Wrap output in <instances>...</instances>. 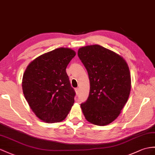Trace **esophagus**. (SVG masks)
Masks as SVG:
<instances>
[{"label": "esophagus", "instance_id": "34e87169", "mask_svg": "<svg viewBox=\"0 0 155 155\" xmlns=\"http://www.w3.org/2000/svg\"><path fill=\"white\" fill-rule=\"evenodd\" d=\"M75 92H76L78 94L80 92V88H76L75 89Z\"/></svg>", "mask_w": 155, "mask_h": 155}]
</instances>
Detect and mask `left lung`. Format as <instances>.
Returning a JSON list of instances; mask_svg holds the SVG:
<instances>
[{"mask_svg": "<svg viewBox=\"0 0 155 155\" xmlns=\"http://www.w3.org/2000/svg\"><path fill=\"white\" fill-rule=\"evenodd\" d=\"M78 54L90 82L88 99L81 104L83 114L90 123L108 125L118 118L129 98V67L122 56L99 45L82 47Z\"/></svg>", "mask_w": 155, "mask_h": 155, "instance_id": "8db88e82", "label": "left lung"}]
</instances>
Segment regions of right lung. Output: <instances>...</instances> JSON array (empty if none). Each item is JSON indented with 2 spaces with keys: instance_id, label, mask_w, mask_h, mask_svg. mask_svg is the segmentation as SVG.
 <instances>
[{
  "instance_id": "obj_1",
  "label": "right lung",
  "mask_w": 155,
  "mask_h": 155,
  "mask_svg": "<svg viewBox=\"0 0 155 155\" xmlns=\"http://www.w3.org/2000/svg\"><path fill=\"white\" fill-rule=\"evenodd\" d=\"M75 56L70 48H56L34 59L24 71V97L34 114L44 122L63 121L73 106L75 93L66 69Z\"/></svg>"
}]
</instances>
